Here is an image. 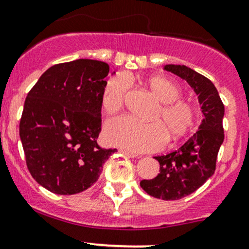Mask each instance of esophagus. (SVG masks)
I'll use <instances>...</instances> for the list:
<instances>
[{"label":"esophagus","mask_w":249,"mask_h":249,"mask_svg":"<svg viewBox=\"0 0 249 249\" xmlns=\"http://www.w3.org/2000/svg\"><path fill=\"white\" fill-rule=\"evenodd\" d=\"M120 152H121L122 154H124V156L128 157V158H136V157H138L135 153H132V152L127 151V149H120Z\"/></svg>","instance_id":"obj_1"}]
</instances>
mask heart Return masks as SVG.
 <instances>
[{"label": "heart", "mask_w": 249, "mask_h": 249, "mask_svg": "<svg viewBox=\"0 0 249 249\" xmlns=\"http://www.w3.org/2000/svg\"><path fill=\"white\" fill-rule=\"evenodd\" d=\"M129 85L125 74H117L107 82L102 96L106 113L113 114L122 108ZM147 87L164 103L154 116L158 121H140L129 115L113 117L106 122L103 129V138L108 145L130 152L158 151L166 143L167 135L176 139L190 129L195 119L194 109L186 102L177 101L180 96L177 85L164 77H151L147 79Z\"/></svg>", "instance_id": "obj_1"}]
</instances>
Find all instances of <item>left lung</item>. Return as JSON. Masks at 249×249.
Wrapping results in <instances>:
<instances>
[{
	"label": "left lung",
	"mask_w": 249,
	"mask_h": 249,
	"mask_svg": "<svg viewBox=\"0 0 249 249\" xmlns=\"http://www.w3.org/2000/svg\"><path fill=\"white\" fill-rule=\"evenodd\" d=\"M164 70L186 81L198 96L203 113L198 130L183 146L165 156L154 157L160 164L157 177L140 181L141 188L151 196L175 200L196 191L215 172L217 153L224 139V106L217 89L207 77L185 65L170 64Z\"/></svg>",
	"instance_id": "obj_1"
}]
</instances>
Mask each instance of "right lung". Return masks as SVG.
Instances as JSON below:
<instances>
[{
	"mask_svg": "<svg viewBox=\"0 0 249 249\" xmlns=\"http://www.w3.org/2000/svg\"><path fill=\"white\" fill-rule=\"evenodd\" d=\"M109 70L107 63L92 59L57 64L26 97L20 121L26 162L32 177L53 194L90 188L117 152L97 145Z\"/></svg>",
	"mask_w": 249,
	"mask_h": 249,
	"instance_id": "obj_1",
	"label": "right lung"
}]
</instances>
